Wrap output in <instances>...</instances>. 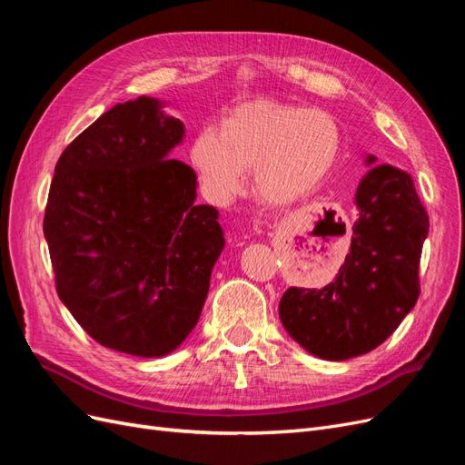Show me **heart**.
I'll list each match as a JSON object with an SVG mask.
<instances>
[{"label":"heart","mask_w":465,"mask_h":465,"mask_svg":"<svg viewBox=\"0 0 465 465\" xmlns=\"http://www.w3.org/2000/svg\"><path fill=\"white\" fill-rule=\"evenodd\" d=\"M341 153V130L326 110L252 101L224 116L219 132L192 139L190 161L213 200L242 188L250 168L258 198L275 207L304 200L331 174Z\"/></svg>","instance_id":"obj_1"}]
</instances>
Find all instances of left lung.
<instances>
[{
	"mask_svg": "<svg viewBox=\"0 0 465 465\" xmlns=\"http://www.w3.org/2000/svg\"><path fill=\"white\" fill-rule=\"evenodd\" d=\"M376 159L367 157V164ZM359 219L349 254L331 283L291 287L279 302L287 333L308 353L345 361L369 353L396 331L415 306L429 215L411 176L378 164L355 193Z\"/></svg>",
	"mask_w": 465,
	"mask_h": 465,
	"instance_id": "8db88e82",
	"label": "left lung"
}]
</instances>
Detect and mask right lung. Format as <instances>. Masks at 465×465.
Returning a JSON list of instances; mask_svg holds the SVG:
<instances>
[{
	"label": "right lung",
	"instance_id": "obj_1",
	"mask_svg": "<svg viewBox=\"0 0 465 465\" xmlns=\"http://www.w3.org/2000/svg\"><path fill=\"white\" fill-rule=\"evenodd\" d=\"M161 101L116 104L65 147L45 236L60 301L94 341L135 357L174 351L200 320L224 246L195 173L168 159L184 124Z\"/></svg>",
	"mask_w": 465,
	"mask_h": 465
}]
</instances>
